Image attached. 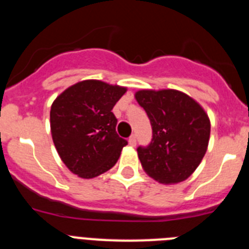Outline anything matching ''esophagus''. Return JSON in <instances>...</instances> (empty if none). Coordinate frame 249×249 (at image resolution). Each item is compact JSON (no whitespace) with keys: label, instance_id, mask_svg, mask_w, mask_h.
Returning a JSON list of instances; mask_svg holds the SVG:
<instances>
[{"label":"esophagus","instance_id":"obj_1","mask_svg":"<svg viewBox=\"0 0 249 249\" xmlns=\"http://www.w3.org/2000/svg\"><path fill=\"white\" fill-rule=\"evenodd\" d=\"M128 143H129V146H132V147L136 146V136H131V137L128 138Z\"/></svg>","mask_w":249,"mask_h":249}]
</instances>
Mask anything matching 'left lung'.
Here are the masks:
<instances>
[{
    "label": "left lung",
    "instance_id": "obj_1",
    "mask_svg": "<svg viewBox=\"0 0 249 249\" xmlns=\"http://www.w3.org/2000/svg\"><path fill=\"white\" fill-rule=\"evenodd\" d=\"M135 98L153 131L137 153L144 172L162 184L186 181L203 160L211 135L210 117L191 96L177 89H140Z\"/></svg>",
    "mask_w": 249,
    "mask_h": 249
}]
</instances>
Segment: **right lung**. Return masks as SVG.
Listing matches in <instances>:
<instances>
[{"label": "right lung", "mask_w": 249, "mask_h": 249, "mask_svg": "<svg viewBox=\"0 0 249 249\" xmlns=\"http://www.w3.org/2000/svg\"><path fill=\"white\" fill-rule=\"evenodd\" d=\"M126 92L123 86L85 80L66 89L51 106V135L57 153L78 177H97L120 158L127 141L116 132L112 108Z\"/></svg>", "instance_id": "add662e5"}]
</instances>
